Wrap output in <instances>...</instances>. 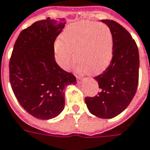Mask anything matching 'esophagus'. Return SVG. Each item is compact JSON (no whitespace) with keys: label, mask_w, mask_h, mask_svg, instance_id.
I'll return each mask as SVG.
<instances>
[{"label":"esophagus","mask_w":150,"mask_h":150,"mask_svg":"<svg viewBox=\"0 0 150 150\" xmlns=\"http://www.w3.org/2000/svg\"><path fill=\"white\" fill-rule=\"evenodd\" d=\"M77 80H78V83H80L81 81H82V78H81V77H77Z\"/></svg>","instance_id":"1"}]
</instances>
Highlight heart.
Instances as JSON below:
<instances>
[{
	"instance_id": "b5f03b06",
	"label": "heart",
	"mask_w": 150,
	"mask_h": 150,
	"mask_svg": "<svg viewBox=\"0 0 150 150\" xmlns=\"http://www.w3.org/2000/svg\"><path fill=\"white\" fill-rule=\"evenodd\" d=\"M54 54L58 65L65 70H70L77 59L79 71L98 74L112 59V32L106 25L93 21L72 24L55 42Z\"/></svg>"
}]
</instances>
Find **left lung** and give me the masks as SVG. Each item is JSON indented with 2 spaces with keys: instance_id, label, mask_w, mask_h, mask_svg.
Wrapping results in <instances>:
<instances>
[{
  "instance_id": "1",
  "label": "left lung",
  "mask_w": 150,
  "mask_h": 150,
  "mask_svg": "<svg viewBox=\"0 0 150 150\" xmlns=\"http://www.w3.org/2000/svg\"><path fill=\"white\" fill-rule=\"evenodd\" d=\"M112 36V57L110 65L94 78L100 92L85 98L89 112L101 118H112L129 105L139 83V57L134 40L124 27L112 20H102Z\"/></svg>"
}]
</instances>
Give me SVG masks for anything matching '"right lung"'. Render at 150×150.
Here are the masks:
<instances>
[{
    "instance_id": "obj_1",
    "label": "right lung",
    "mask_w": 150,
    "mask_h": 150,
    "mask_svg": "<svg viewBox=\"0 0 150 150\" xmlns=\"http://www.w3.org/2000/svg\"><path fill=\"white\" fill-rule=\"evenodd\" d=\"M65 24V19L50 17L34 22L21 32L11 53V88L21 107L38 119L59 115L65 106L64 88L77 83L55 61L54 42Z\"/></svg>"
}]
</instances>
